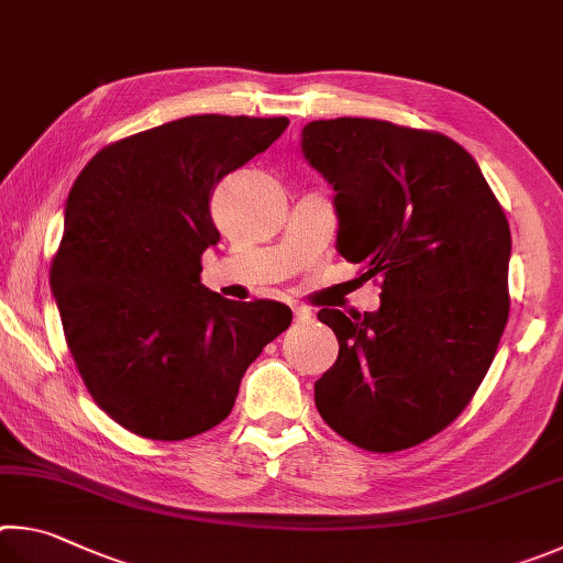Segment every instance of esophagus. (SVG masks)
I'll list each match as a JSON object with an SVG mask.
<instances>
[{"label":"esophagus","instance_id":"34e87169","mask_svg":"<svg viewBox=\"0 0 563 563\" xmlns=\"http://www.w3.org/2000/svg\"><path fill=\"white\" fill-rule=\"evenodd\" d=\"M294 319H297V321H309L311 319V311L307 307H297V309H294Z\"/></svg>","mask_w":563,"mask_h":563}]
</instances>
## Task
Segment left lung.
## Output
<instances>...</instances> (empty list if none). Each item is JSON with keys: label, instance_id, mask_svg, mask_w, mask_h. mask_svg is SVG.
Returning a JSON list of instances; mask_svg holds the SVG:
<instances>
[{"label": "left lung", "instance_id": "1", "mask_svg": "<svg viewBox=\"0 0 563 563\" xmlns=\"http://www.w3.org/2000/svg\"><path fill=\"white\" fill-rule=\"evenodd\" d=\"M301 151L336 190V250L380 276V309H321L339 358L313 386L353 445L398 452L438 435L475 396L509 317L511 234L465 147L376 118L311 121Z\"/></svg>", "mask_w": 563, "mask_h": 563}]
</instances>
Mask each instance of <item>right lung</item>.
Masks as SVG:
<instances>
[{"label": "right lung", "instance_id": "right-lung-1", "mask_svg": "<svg viewBox=\"0 0 563 563\" xmlns=\"http://www.w3.org/2000/svg\"><path fill=\"white\" fill-rule=\"evenodd\" d=\"M289 118L187 115L98 151L68 192L52 291L91 398L147 440L230 416L250 363L289 329L279 301H230L200 282L220 242L210 197Z\"/></svg>", "mask_w": 563, "mask_h": 563}]
</instances>
